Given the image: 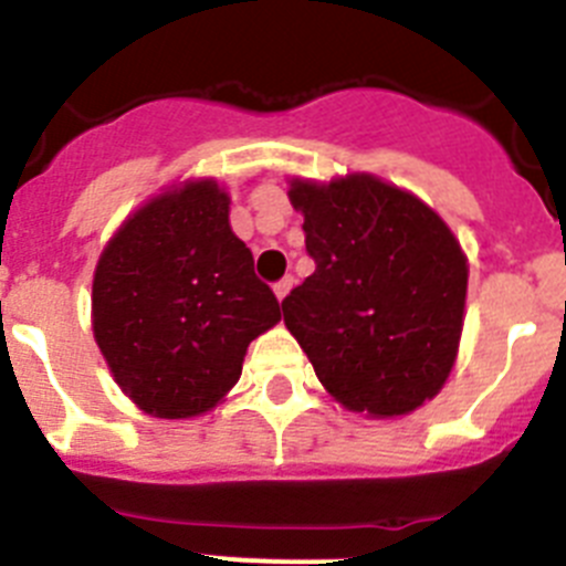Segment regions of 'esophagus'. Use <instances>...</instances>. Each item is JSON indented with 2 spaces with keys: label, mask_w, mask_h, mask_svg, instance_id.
Listing matches in <instances>:
<instances>
[{
  "label": "esophagus",
  "mask_w": 566,
  "mask_h": 566,
  "mask_svg": "<svg viewBox=\"0 0 566 566\" xmlns=\"http://www.w3.org/2000/svg\"><path fill=\"white\" fill-rule=\"evenodd\" d=\"M290 287H293V276H284V279H279L276 284H273V293H276L279 302H282L284 295L290 293Z\"/></svg>",
  "instance_id": "1"
}]
</instances>
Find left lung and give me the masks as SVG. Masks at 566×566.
Returning a JSON list of instances; mask_svg holds the SVG:
<instances>
[{
    "label": "left lung",
    "mask_w": 566,
    "mask_h": 566,
    "mask_svg": "<svg viewBox=\"0 0 566 566\" xmlns=\"http://www.w3.org/2000/svg\"><path fill=\"white\" fill-rule=\"evenodd\" d=\"M313 276L282 302L324 389L349 411L409 415L454 366L468 262L451 228L371 175L290 182Z\"/></svg>",
    "instance_id": "left-lung-1"
}]
</instances>
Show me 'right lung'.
<instances>
[{
    "label": "right lung",
    "mask_w": 566,
    "mask_h": 566,
    "mask_svg": "<svg viewBox=\"0 0 566 566\" xmlns=\"http://www.w3.org/2000/svg\"><path fill=\"white\" fill-rule=\"evenodd\" d=\"M228 206L213 180L186 182L137 208L98 259L95 340L146 415L211 411L242 375L248 344L282 318Z\"/></svg>",
    "instance_id": "add662e5"
}]
</instances>
